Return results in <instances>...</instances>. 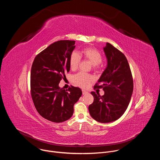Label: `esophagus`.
<instances>
[{
	"instance_id": "34e87169",
	"label": "esophagus",
	"mask_w": 160,
	"mask_h": 160,
	"mask_svg": "<svg viewBox=\"0 0 160 160\" xmlns=\"http://www.w3.org/2000/svg\"><path fill=\"white\" fill-rule=\"evenodd\" d=\"M88 93V92L87 91H86V90H82V94L84 95V94H87Z\"/></svg>"
}]
</instances>
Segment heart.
<instances>
[{
	"mask_svg": "<svg viewBox=\"0 0 160 160\" xmlns=\"http://www.w3.org/2000/svg\"><path fill=\"white\" fill-rule=\"evenodd\" d=\"M82 57L92 63L95 70H98L100 68V63L102 59L101 53L96 48L87 47L83 48L79 54L77 52H73L71 54L70 58V67L71 70H76L77 69ZM94 80V78L92 75L83 72L76 74L73 78V82L82 88H87Z\"/></svg>",
	"mask_w": 160,
	"mask_h": 160,
	"instance_id": "heart-1",
	"label": "heart"
}]
</instances>
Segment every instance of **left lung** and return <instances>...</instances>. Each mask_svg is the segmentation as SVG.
<instances>
[{"instance_id": "1", "label": "left lung", "mask_w": 160, "mask_h": 160, "mask_svg": "<svg viewBox=\"0 0 160 160\" xmlns=\"http://www.w3.org/2000/svg\"><path fill=\"white\" fill-rule=\"evenodd\" d=\"M108 64L94 87L102 88L101 96L92 92L94 102L88 106L90 116L101 123H109L120 118L126 111L133 92L132 72L125 55L109 43L104 48ZM99 83H102L100 86Z\"/></svg>"}]
</instances>
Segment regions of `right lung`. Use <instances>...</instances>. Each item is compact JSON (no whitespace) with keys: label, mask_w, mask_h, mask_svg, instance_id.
I'll use <instances>...</instances> for the list:
<instances>
[{"label":"right lung","mask_w":160,"mask_h":160,"mask_svg":"<svg viewBox=\"0 0 160 160\" xmlns=\"http://www.w3.org/2000/svg\"><path fill=\"white\" fill-rule=\"evenodd\" d=\"M74 40H59L38 54L33 62L31 96L40 115L48 120L60 123L70 119L73 106L82 94L80 88H60V81L69 72L70 58L75 48Z\"/></svg>","instance_id":"1"}]
</instances>
